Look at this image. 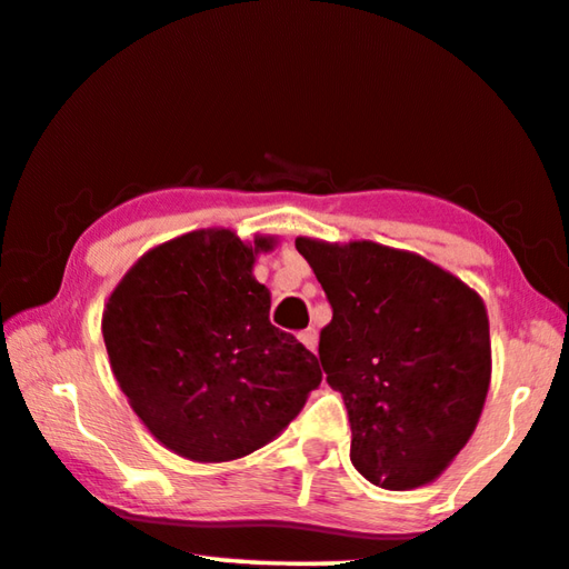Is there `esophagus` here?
<instances>
[{"instance_id":"34e87169","label":"esophagus","mask_w":569,"mask_h":569,"mask_svg":"<svg viewBox=\"0 0 569 569\" xmlns=\"http://www.w3.org/2000/svg\"><path fill=\"white\" fill-rule=\"evenodd\" d=\"M299 339H301V345L309 349V351H317V345H319V333H317V329H303L301 333H299Z\"/></svg>"}]
</instances>
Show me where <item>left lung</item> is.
<instances>
[{
    "instance_id": "left-lung-1",
    "label": "left lung",
    "mask_w": 569,
    "mask_h": 569,
    "mask_svg": "<svg viewBox=\"0 0 569 569\" xmlns=\"http://www.w3.org/2000/svg\"><path fill=\"white\" fill-rule=\"evenodd\" d=\"M331 306L319 359L345 398L359 473L392 491L430 483L461 453L491 380L481 296L415 252L296 238Z\"/></svg>"
}]
</instances>
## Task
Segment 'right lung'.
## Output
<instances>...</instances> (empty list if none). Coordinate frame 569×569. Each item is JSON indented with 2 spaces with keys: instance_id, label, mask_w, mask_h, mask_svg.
<instances>
[{
  "instance_id": "right-lung-1",
  "label": "right lung",
  "mask_w": 569,
  "mask_h": 569,
  "mask_svg": "<svg viewBox=\"0 0 569 569\" xmlns=\"http://www.w3.org/2000/svg\"><path fill=\"white\" fill-rule=\"evenodd\" d=\"M270 248L273 238L187 232L139 258L106 303L116 380L151 436L189 461L263 448L321 382L317 357L268 319L252 263Z\"/></svg>"
}]
</instances>
